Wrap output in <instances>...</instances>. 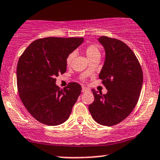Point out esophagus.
Segmentation results:
<instances>
[{
    "instance_id": "34e87169",
    "label": "esophagus",
    "mask_w": 160,
    "mask_h": 160,
    "mask_svg": "<svg viewBox=\"0 0 160 160\" xmlns=\"http://www.w3.org/2000/svg\"><path fill=\"white\" fill-rule=\"evenodd\" d=\"M87 91H89V89H88V88L82 86V92H87Z\"/></svg>"
}]
</instances>
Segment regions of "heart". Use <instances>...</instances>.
I'll use <instances>...</instances> for the list:
<instances>
[{
  "label": "heart",
  "mask_w": 160,
  "mask_h": 160,
  "mask_svg": "<svg viewBox=\"0 0 160 160\" xmlns=\"http://www.w3.org/2000/svg\"><path fill=\"white\" fill-rule=\"evenodd\" d=\"M85 53L89 60H92V58H96V57H100L101 55L100 50H99L98 47L95 44L88 45L85 48ZM74 56V52H71L70 54H68V56H67V58H66V64H67L68 66L71 65Z\"/></svg>",
  "instance_id": "1"
}]
</instances>
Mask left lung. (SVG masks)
Masks as SVG:
<instances>
[{"label": "left lung", "mask_w": 160, "mask_h": 160, "mask_svg": "<svg viewBox=\"0 0 160 160\" xmlns=\"http://www.w3.org/2000/svg\"><path fill=\"white\" fill-rule=\"evenodd\" d=\"M98 41L106 56L99 78L108 92L92 89L94 102L89 105V111L95 122L112 126L125 120L136 106L143 72L136 56L124 42L107 36L100 37Z\"/></svg>", "instance_id": "1"}]
</instances>
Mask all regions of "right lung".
I'll use <instances>...</instances> for the list:
<instances>
[{
    "mask_svg": "<svg viewBox=\"0 0 160 160\" xmlns=\"http://www.w3.org/2000/svg\"><path fill=\"white\" fill-rule=\"evenodd\" d=\"M82 38H40L20 56L16 68L17 89L24 106L38 122L57 126L68 119L82 87L69 82L63 89L56 77L65 74L66 58L83 41Z\"/></svg>",
    "mask_w": 160,
    "mask_h": 160,
    "instance_id": "1",
    "label": "right lung"
}]
</instances>
